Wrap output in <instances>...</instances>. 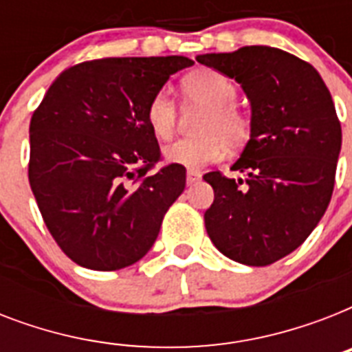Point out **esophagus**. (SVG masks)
Returning <instances> with one entry per match:
<instances>
[{
	"mask_svg": "<svg viewBox=\"0 0 352 352\" xmlns=\"http://www.w3.org/2000/svg\"><path fill=\"white\" fill-rule=\"evenodd\" d=\"M201 181V173L195 170H188L186 173V182L188 184H195V182Z\"/></svg>",
	"mask_w": 352,
	"mask_h": 352,
	"instance_id": "1",
	"label": "esophagus"
}]
</instances>
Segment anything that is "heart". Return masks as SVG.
<instances>
[{"label": "heart", "instance_id": "heart-1", "mask_svg": "<svg viewBox=\"0 0 352 352\" xmlns=\"http://www.w3.org/2000/svg\"><path fill=\"white\" fill-rule=\"evenodd\" d=\"M186 106L203 107L195 131L197 137L182 138L164 149L166 159L186 170H201L230 151L245 148L252 137V122L235 106L237 87L230 78L214 69H197L181 82ZM175 102L164 91L155 93L146 106V124L159 140H170L177 129Z\"/></svg>", "mask_w": 352, "mask_h": 352}]
</instances>
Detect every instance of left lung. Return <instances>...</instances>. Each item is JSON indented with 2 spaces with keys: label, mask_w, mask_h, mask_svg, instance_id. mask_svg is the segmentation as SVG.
Wrapping results in <instances>:
<instances>
[{
  "label": "left lung",
  "mask_w": 352,
  "mask_h": 352,
  "mask_svg": "<svg viewBox=\"0 0 352 352\" xmlns=\"http://www.w3.org/2000/svg\"><path fill=\"white\" fill-rule=\"evenodd\" d=\"M197 62L235 78L252 106V137L232 170L203 177L214 188L204 226L234 261L267 267L316 228L334 190L342 126L322 76L276 47L201 54Z\"/></svg>",
  "instance_id": "left-lung-1"
}]
</instances>
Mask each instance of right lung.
Returning a JSON list of instances; mask_svg holds the SVG:
<instances>
[{
	"mask_svg": "<svg viewBox=\"0 0 352 352\" xmlns=\"http://www.w3.org/2000/svg\"><path fill=\"white\" fill-rule=\"evenodd\" d=\"M186 56L100 58L65 69L30 118L29 182L56 245L76 265L118 270L153 246L186 168L166 164L149 98Z\"/></svg>",
	"mask_w": 352,
	"mask_h": 352,
	"instance_id": "add662e5",
	"label": "right lung"
}]
</instances>
